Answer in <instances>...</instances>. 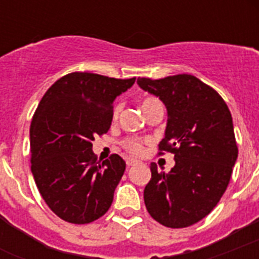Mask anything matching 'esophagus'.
<instances>
[{"instance_id":"34e87169","label":"esophagus","mask_w":259,"mask_h":259,"mask_svg":"<svg viewBox=\"0 0 259 259\" xmlns=\"http://www.w3.org/2000/svg\"><path fill=\"white\" fill-rule=\"evenodd\" d=\"M137 160H134V158H126V165L127 166H133L137 164Z\"/></svg>"}]
</instances>
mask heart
<instances>
[{"instance_id": "b5f03b06", "label": "heart", "mask_w": 259, "mask_h": 259, "mask_svg": "<svg viewBox=\"0 0 259 259\" xmlns=\"http://www.w3.org/2000/svg\"><path fill=\"white\" fill-rule=\"evenodd\" d=\"M154 103H160V101L152 97H148L145 98V99H142V110L145 111L146 109H149L150 106L154 105ZM121 103H115V105H114L113 111H111V118H113V119H117L119 113H121ZM122 146H123V149H125L127 153L133 154V156H141V154L145 152V141L138 140V138H126L125 141L122 142Z\"/></svg>"}]
</instances>
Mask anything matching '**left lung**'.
<instances>
[{
    "mask_svg": "<svg viewBox=\"0 0 259 259\" xmlns=\"http://www.w3.org/2000/svg\"><path fill=\"white\" fill-rule=\"evenodd\" d=\"M137 83L168 110L158 154L170 152L176 162L169 173L150 164L146 209L162 226L188 227L212 211L230 183L238 157L231 113L223 98L193 75L138 78Z\"/></svg>",
    "mask_w": 259,
    "mask_h": 259,
    "instance_id": "left-lung-1",
    "label": "left lung"
}]
</instances>
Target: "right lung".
I'll list each match as a JSON object with an SVG mask.
<instances>
[{
  "instance_id": "obj_1",
  "label": "right lung",
  "mask_w": 259,
  "mask_h": 259,
  "mask_svg": "<svg viewBox=\"0 0 259 259\" xmlns=\"http://www.w3.org/2000/svg\"><path fill=\"white\" fill-rule=\"evenodd\" d=\"M136 82L71 72L47 90L30 123V169L60 219L86 225L107 212L125 172L118 154L97 161L94 138L109 132L113 102Z\"/></svg>"
}]
</instances>
